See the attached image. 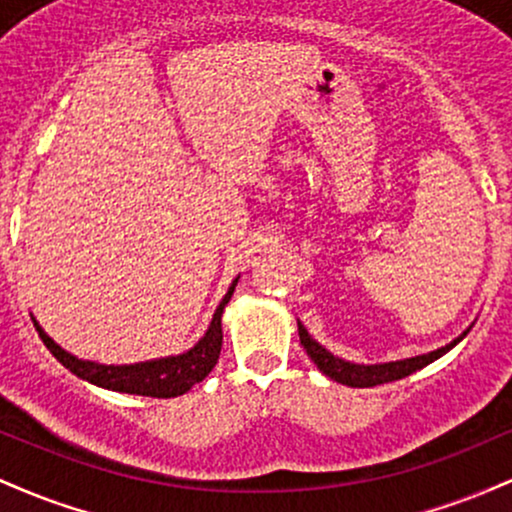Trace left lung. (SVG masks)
I'll return each instance as SVG.
<instances>
[{
    "instance_id": "8db88e82",
    "label": "left lung",
    "mask_w": 512,
    "mask_h": 512,
    "mask_svg": "<svg viewBox=\"0 0 512 512\" xmlns=\"http://www.w3.org/2000/svg\"><path fill=\"white\" fill-rule=\"evenodd\" d=\"M298 334H301L303 349L308 351V356L313 358L315 366L320 368L322 373L327 375V378L337 380V383L349 385V387H375V385H383V383H392V380H402V378H407V375L416 373V370H419V368L428 366V363H433V361H436V358H440L443 354H448L452 346L460 342V339L467 332H464L462 337H457L455 342H450L448 346H443V349L431 351V354L407 358V361L380 363V366H356V363L342 361V358L332 356L330 351L322 349V346L317 344L308 332H305V327L301 325V322H298Z\"/></svg>"
}]
</instances>
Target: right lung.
<instances>
[{
    "label": "right lung",
    "instance_id": "obj_1",
    "mask_svg": "<svg viewBox=\"0 0 512 512\" xmlns=\"http://www.w3.org/2000/svg\"><path fill=\"white\" fill-rule=\"evenodd\" d=\"M238 279L233 281L231 289H228L223 301L216 308L214 320H211L207 334L199 339L197 346H192L187 354L173 356V358H158V361L149 363H137V366H101V363L91 361H79V358L67 354L60 349L52 339L40 330V325L35 322V330H38L43 344L48 346L50 354L62 363L64 368L72 370L74 375L88 380V383L105 387V390L115 392H127V395H142V397H178L185 395L192 385L202 383L204 378L211 373V368L216 366L221 354L223 344V332H221V313L223 305L231 301L233 289H236Z\"/></svg>",
    "mask_w": 512,
    "mask_h": 512
}]
</instances>
